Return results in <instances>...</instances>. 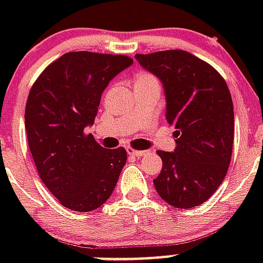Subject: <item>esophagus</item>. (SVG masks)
<instances>
[{"mask_svg": "<svg viewBox=\"0 0 263 263\" xmlns=\"http://www.w3.org/2000/svg\"><path fill=\"white\" fill-rule=\"evenodd\" d=\"M127 153L128 154H129V156H134V157H138V158H139V157H143V156H148V153L150 152H147V150H134V148H131V147H127Z\"/></svg>", "mask_w": 263, "mask_h": 263, "instance_id": "obj_1", "label": "esophagus"}]
</instances>
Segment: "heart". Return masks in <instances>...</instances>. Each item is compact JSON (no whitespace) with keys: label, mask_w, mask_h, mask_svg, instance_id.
I'll return each mask as SVG.
<instances>
[{"label":"heart","mask_w":263,"mask_h":263,"mask_svg":"<svg viewBox=\"0 0 263 263\" xmlns=\"http://www.w3.org/2000/svg\"><path fill=\"white\" fill-rule=\"evenodd\" d=\"M135 86H160L158 80L148 72H140L135 76Z\"/></svg>","instance_id":"1"}]
</instances>
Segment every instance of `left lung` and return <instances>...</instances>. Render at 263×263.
<instances>
[{"label": "left lung", "mask_w": 263, "mask_h": 263, "mask_svg": "<svg viewBox=\"0 0 263 263\" xmlns=\"http://www.w3.org/2000/svg\"><path fill=\"white\" fill-rule=\"evenodd\" d=\"M164 86L166 121L175 127V152H157L162 171L154 179L158 195L179 209L199 206L216 192L232 157V97L218 72L184 50L136 54Z\"/></svg>", "instance_id": "left-lung-1"}]
</instances>
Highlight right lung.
I'll use <instances>...</instances> for the list:
<instances>
[{
    "label": "right lung",
    "instance_id": "obj_1",
    "mask_svg": "<svg viewBox=\"0 0 263 263\" xmlns=\"http://www.w3.org/2000/svg\"><path fill=\"white\" fill-rule=\"evenodd\" d=\"M127 55L65 53L41 73L26 105L28 147L49 191L69 210L102 206L127 162L123 147L105 148L86 134L101 95L116 75L131 67Z\"/></svg>",
    "mask_w": 263,
    "mask_h": 263
}]
</instances>
